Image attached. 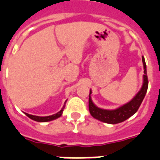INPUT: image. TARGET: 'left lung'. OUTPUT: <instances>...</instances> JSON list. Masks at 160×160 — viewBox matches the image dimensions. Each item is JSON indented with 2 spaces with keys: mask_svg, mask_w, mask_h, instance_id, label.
I'll return each instance as SVG.
<instances>
[{
  "mask_svg": "<svg viewBox=\"0 0 160 160\" xmlns=\"http://www.w3.org/2000/svg\"><path fill=\"white\" fill-rule=\"evenodd\" d=\"M142 63H143L144 75L143 82L142 88L137 92L136 96L130 101L121 105L114 109H105L99 108L92 101L91 94L92 93V90H90L89 94V111L91 115L96 119L101 122L109 123V124H116L119 123L134 114L138 110L140 105L146 96L147 88H148V78H147V72H146V64L145 58L142 56Z\"/></svg>",
  "mask_w": 160,
  "mask_h": 160,
  "instance_id": "obj_1",
  "label": "left lung"
}]
</instances>
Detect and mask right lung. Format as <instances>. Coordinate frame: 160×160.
I'll return each instance as SVG.
<instances>
[{
    "mask_svg": "<svg viewBox=\"0 0 160 160\" xmlns=\"http://www.w3.org/2000/svg\"><path fill=\"white\" fill-rule=\"evenodd\" d=\"M64 102V105L63 106V108L61 109V110H59L58 113H55V114H52V115L50 116H45V117H42V116H36V115H32V114H29V113H25V114L28 117L31 119L34 120V121H37V122H49V121H52V120H55L56 118H59L60 116L62 115L63 113V111H64V107H65V103Z\"/></svg>",
    "mask_w": 160,
    "mask_h": 160,
    "instance_id": "1",
    "label": "right lung"
}]
</instances>
